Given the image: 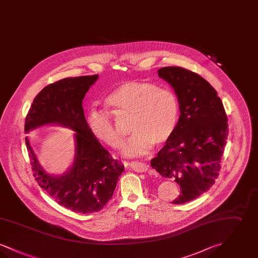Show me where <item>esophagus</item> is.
<instances>
[{
  "label": "esophagus",
  "instance_id": "1",
  "mask_svg": "<svg viewBox=\"0 0 258 258\" xmlns=\"http://www.w3.org/2000/svg\"><path fill=\"white\" fill-rule=\"evenodd\" d=\"M130 166L132 169H134L136 172H145L149 169L147 164L141 161H132L130 163Z\"/></svg>",
  "mask_w": 258,
  "mask_h": 258
}]
</instances>
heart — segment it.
<instances>
[{
  "label": "heart",
  "mask_w": 258,
  "mask_h": 258,
  "mask_svg": "<svg viewBox=\"0 0 258 258\" xmlns=\"http://www.w3.org/2000/svg\"><path fill=\"white\" fill-rule=\"evenodd\" d=\"M105 104L117 115L132 116L130 127L134 133L122 146L126 156L144 155L154 144L166 142L179 119V102L175 94L147 82H123L106 97ZM88 125L99 140L110 147H119L122 137L109 113L91 109Z\"/></svg>",
  "instance_id": "b5f03b06"
}]
</instances>
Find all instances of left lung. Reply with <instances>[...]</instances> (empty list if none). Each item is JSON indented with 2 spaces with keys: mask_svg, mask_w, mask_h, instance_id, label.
<instances>
[{
  "mask_svg": "<svg viewBox=\"0 0 258 258\" xmlns=\"http://www.w3.org/2000/svg\"><path fill=\"white\" fill-rule=\"evenodd\" d=\"M158 74L174 89L180 118L151 166L180 185L172 203L184 204L207 191L220 174L227 117L217 91L200 75L180 67H164Z\"/></svg>",
  "mask_w": 258,
  "mask_h": 258,
  "instance_id": "8db88e82",
  "label": "left lung"
}]
</instances>
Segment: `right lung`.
Segmentation results:
<instances>
[{"label":"right lung","instance_id":"right-lung-1","mask_svg":"<svg viewBox=\"0 0 258 258\" xmlns=\"http://www.w3.org/2000/svg\"><path fill=\"white\" fill-rule=\"evenodd\" d=\"M98 74L69 77L44 87L34 99L25 120V133L45 124H60L75 132L72 166L60 176L46 173L26 137L34 177L57 203L73 212L91 214L111 199L123 165L114 160L87 123L82 100Z\"/></svg>","mask_w":258,"mask_h":258}]
</instances>
